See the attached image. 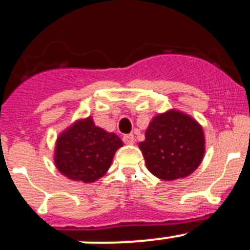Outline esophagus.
Instances as JSON below:
<instances>
[{
	"label": "esophagus",
	"instance_id": "obj_1",
	"mask_svg": "<svg viewBox=\"0 0 250 250\" xmlns=\"http://www.w3.org/2000/svg\"><path fill=\"white\" fill-rule=\"evenodd\" d=\"M123 141H124V143H125V144H127V145H132V144L135 143L134 135H132V134L124 135V136H123Z\"/></svg>",
	"mask_w": 250,
	"mask_h": 250
}]
</instances>
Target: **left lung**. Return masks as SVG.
Listing matches in <instances>:
<instances>
[{"label":"left lung","mask_w":250,"mask_h":250,"mask_svg":"<svg viewBox=\"0 0 250 250\" xmlns=\"http://www.w3.org/2000/svg\"><path fill=\"white\" fill-rule=\"evenodd\" d=\"M147 170L161 180L191 175L205 155V135L191 116L176 110L155 116L140 143Z\"/></svg>","instance_id":"left-lung-1"}]
</instances>
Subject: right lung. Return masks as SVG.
I'll return each mask as SVG.
<instances>
[{
    "instance_id": "add662e5",
    "label": "right lung",
    "mask_w": 250,
    "mask_h": 250,
    "mask_svg": "<svg viewBox=\"0 0 250 250\" xmlns=\"http://www.w3.org/2000/svg\"><path fill=\"white\" fill-rule=\"evenodd\" d=\"M120 137L95 126L91 118L79 120L58 137L56 166L70 180L94 182L109 170Z\"/></svg>"
}]
</instances>
